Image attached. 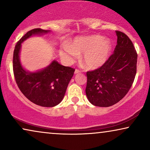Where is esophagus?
Listing matches in <instances>:
<instances>
[{
	"label": "esophagus",
	"instance_id": "34e87169",
	"mask_svg": "<svg viewBox=\"0 0 150 150\" xmlns=\"http://www.w3.org/2000/svg\"><path fill=\"white\" fill-rule=\"evenodd\" d=\"M81 71L79 70V69H75V71H74V74H79V73H81Z\"/></svg>",
	"mask_w": 150,
	"mask_h": 150
}]
</instances>
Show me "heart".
Returning <instances> with one entry per match:
<instances>
[{
    "mask_svg": "<svg viewBox=\"0 0 150 150\" xmlns=\"http://www.w3.org/2000/svg\"><path fill=\"white\" fill-rule=\"evenodd\" d=\"M111 43L98 35L81 37L74 40L72 46L65 45L60 56L67 63H71L83 53L82 63L88 69H97L105 63L111 52Z\"/></svg>",
    "mask_w": 150,
    "mask_h": 150,
    "instance_id": "1",
    "label": "heart"
}]
</instances>
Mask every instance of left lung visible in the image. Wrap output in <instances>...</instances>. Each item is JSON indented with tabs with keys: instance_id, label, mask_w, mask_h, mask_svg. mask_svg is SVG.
<instances>
[{
	"instance_id": "8db88e82",
	"label": "left lung",
	"mask_w": 150,
	"mask_h": 150,
	"mask_svg": "<svg viewBox=\"0 0 150 150\" xmlns=\"http://www.w3.org/2000/svg\"><path fill=\"white\" fill-rule=\"evenodd\" d=\"M114 53L99 68L87 71L85 92L94 106L108 107L120 102L132 87L137 73V53L130 39L116 30Z\"/></svg>"
}]
</instances>
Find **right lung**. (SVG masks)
<instances>
[{"mask_svg":"<svg viewBox=\"0 0 150 150\" xmlns=\"http://www.w3.org/2000/svg\"><path fill=\"white\" fill-rule=\"evenodd\" d=\"M49 30L34 28L28 31L16 44L13 57V70L18 88L24 96L37 105L52 107L62 101L67 85L75 69L53 61L50 65L37 72L24 70L20 62L22 42L33 35L46 33Z\"/></svg>","mask_w":150,"mask_h":150,"instance_id":"1","label":"right lung"}]
</instances>
